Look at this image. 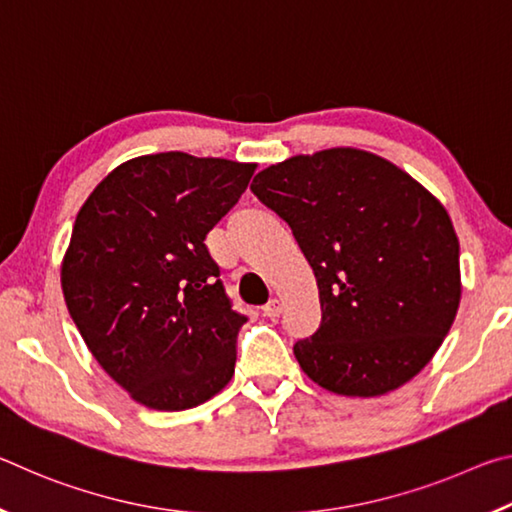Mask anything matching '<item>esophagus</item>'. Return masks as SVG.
Here are the masks:
<instances>
[{
	"label": "esophagus",
	"instance_id": "34e87169",
	"mask_svg": "<svg viewBox=\"0 0 512 512\" xmlns=\"http://www.w3.org/2000/svg\"><path fill=\"white\" fill-rule=\"evenodd\" d=\"M262 314L266 316V318H277L282 314V305H280V300H268L266 305L262 307Z\"/></svg>",
	"mask_w": 512,
	"mask_h": 512
}]
</instances>
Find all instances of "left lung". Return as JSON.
Instances as JSON below:
<instances>
[{"instance_id": "obj_1", "label": "left lung", "mask_w": 512, "mask_h": 512, "mask_svg": "<svg viewBox=\"0 0 512 512\" xmlns=\"http://www.w3.org/2000/svg\"><path fill=\"white\" fill-rule=\"evenodd\" d=\"M253 194L314 268L320 327L293 345L329 393L377 397L427 366L461 305L458 237L443 203L370 151L336 146L259 171Z\"/></svg>"}]
</instances>
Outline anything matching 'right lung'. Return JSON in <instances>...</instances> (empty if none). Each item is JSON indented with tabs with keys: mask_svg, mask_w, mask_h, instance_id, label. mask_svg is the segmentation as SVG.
Wrapping results in <instances>:
<instances>
[{
	"mask_svg": "<svg viewBox=\"0 0 512 512\" xmlns=\"http://www.w3.org/2000/svg\"><path fill=\"white\" fill-rule=\"evenodd\" d=\"M255 162L183 151L121 162L76 214L60 266L69 316L135 402L185 411L228 386L246 316L232 311L205 237Z\"/></svg>",
	"mask_w": 512,
	"mask_h": 512,
	"instance_id": "add662e5",
	"label": "right lung"
}]
</instances>
